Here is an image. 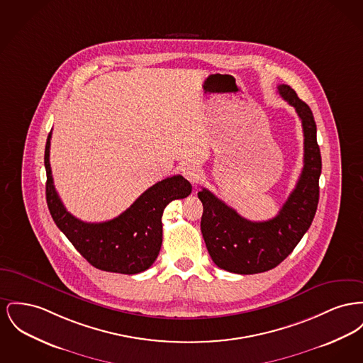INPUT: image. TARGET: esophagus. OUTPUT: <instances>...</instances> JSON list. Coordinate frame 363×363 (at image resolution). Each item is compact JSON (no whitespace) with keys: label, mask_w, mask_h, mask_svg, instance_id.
<instances>
[{"label":"esophagus","mask_w":363,"mask_h":363,"mask_svg":"<svg viewBox=\"0 0 363 363\" xmlns=\"http://www.w3.org/2000/svg\"><path fill=\"white\" fill-rule=\"evenodd\" d=\"M182 175H184L192 185H196V184L199 182V179H200V170H199V167L194 166V164H186V166L182 167Z\"/></svg>","instance_id":"esophagus-1"}]
</instances>
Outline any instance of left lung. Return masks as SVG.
Segmentation results:
<instances>
[{"mask_svg":"<svg viewBox=\"0 0 363 363\" xmlns=\"http://www.w3.org/2000/svg\"><path fill=\"white\" fill-rule=\"evenodd\" d=\"M277 89L279 96L295 108L304 135V166L296 188L279 213L273 219L252 222L208 189L197 193L203 203L200 228L208 254L218 267L235 274H256L278 266L308 230L318 207L322 162L313 112L291 86Z\"/></svg>","mask_w":363,"mask_h":363,"instance_id":"left-lung-1","label":"left lung"}]
</instances>
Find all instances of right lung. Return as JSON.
I'll list each match as a JSON object with an SVG mask.
<instances>
[{"mask_svg": "<svg viewBox=\"0 0 363 363\" xmlns=\"http://www.w3.org/2000/svg\"><path fill=\"white\" fill-rule=\"evenodd\" d=\"M52 131L45 147L46 203L57 228L75 250L96 269L137 274L150 269L160 252L162 215L172 200L192 192V185L182 175L169 177L143 193L125 213L100 223L84 222L65 210L55 189L49 163Z\"/></svg>", "mask_w": 363, "mask_h": 363, "instance_id": "right-lung-1", "label": "right lung"}]
</instances>
